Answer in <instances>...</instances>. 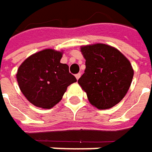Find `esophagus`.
I'll return each mask as SVG.
<instances>
[{"label": "esophagus", "mask_w": 152, "mask_h": 152, "mask_svg": "<svg viewBox=\"0 0 152 152\" xmlns=\"http://www.w3.org/2000/svg\"><path fill=\"white\" fill-rule=\"evenodd\" d=\"M80 76H81V74H80V73H77V74L75 75V77H76V79H77V80H79Z\"/></svg>", "instance_id": "34e87169"}]
</instances>
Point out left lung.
<instances>
[{
    "label": "left lung",
    "mask_w": 152,
    "mask_h": 152,
    "mask_svg": "<svg viewBox=\"0 0 152 152\" xmlns=\"http://www.w3.org/2000/svg\"><path fill=\"white\" fill-rule=\"evenodd\" d=\"M86 69L78 83L88 101L100 110L110 109L126 96L134 70L128 59L112 46L97 43L82 46Z\"/></svg>",
    "instance_id": "obj_1"
}]
</instances>
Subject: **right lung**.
<instances>
[{"instance_id":"right-lung-1","label":"right lung","mask_w":152,"mask_h":152,"mask_svg":"<svg viewBox=\"0 0 152 152\" xmlns=\"http://www.w3.org/2000/svg\"><path fill=\"white\" fill-rule=\"evenodd\" d=\"M63 53L43 49L26 58L18 69L19 88L34 105L50 109L63 97L67 87L76 82L69 66L60 63Z\"/></svg>"}]
</instances>
